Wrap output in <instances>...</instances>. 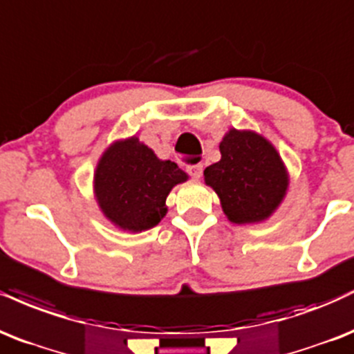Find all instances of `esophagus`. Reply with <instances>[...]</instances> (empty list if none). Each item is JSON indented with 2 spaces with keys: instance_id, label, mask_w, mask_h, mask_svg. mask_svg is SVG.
Returning <instances> with one entry per match:
<instances>
[{
  "instance_id": "esophagus-1",
  "label": "esophagus",
  "mask_w": 354,
  "mask_h": 354,
  "mask_svg": "<svg viewBox=\"0 0 354 354\" xmlns=\"http://www.w3.org/2000/svg\"><path fill=\"white\" fill-rule=\"evenodd\" d=\"M187 172H189V176L192 177V178H201L202 177V172H203L202 164L189 165V167H187Z\"/></svg>"
}]
</instances>
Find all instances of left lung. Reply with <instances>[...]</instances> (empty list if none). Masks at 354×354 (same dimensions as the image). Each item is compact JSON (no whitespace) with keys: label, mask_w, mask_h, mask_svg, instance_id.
Listing matches in <instances>:
<instances>
[{"label":"left lung","mask_w":354,"mask_h":354,"mask_svg":"<svg viewBox=\"0 0 354 354\" xmlns=\"http://www.w3.org/2000/svg\"><path fill=\"white\" fill-rule=\"evenodd\" d=\"M222 159L203 170L205 184L217 192L223 214L234 223L268 218L283 201L288 176L265 137L230 129L220 142Z\"/></svg>","instance_id":"left-lung-1"}]
</instances>
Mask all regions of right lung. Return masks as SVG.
<instances>
[{
    "mask_svg": "<svg viewBox=\"0 0 354 354\" xmlns=\"http://www.w3.org/2000/svg\"><path fill=\"white\" fill-rule=\"evenodd\" d=\"M187 180L176 162L160 160L137 137L112 144L99 160L94 190L99 207L114 225L129 232L156 227L164 218L165 198Z\"/></svg>",
    "mask_w": 354,
    "mask_h": 354,
    "instance_id": "1",
    "label": "right lung"
}]
</instances>
